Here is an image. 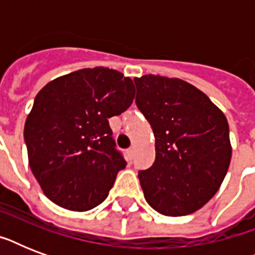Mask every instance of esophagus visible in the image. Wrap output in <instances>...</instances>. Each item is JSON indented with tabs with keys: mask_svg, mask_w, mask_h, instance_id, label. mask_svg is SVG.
<instances>
[{
	"mask_svg": "<svg viewBox=\"0 0 255 255\" xmlns=\"http://www.w3.org/2000/svg\"><path fill=\"white\" fill-rule=\"evenodd\" d=\"M133 156H135V149H133V148H129V149H127V159L132 160L133 159Z\"/></svg>",
	"mask_w": 255,
	"mask_h": 255,
	"instance_id": "esophagus-1",
	"label": "esophagus"
}]
</instances>
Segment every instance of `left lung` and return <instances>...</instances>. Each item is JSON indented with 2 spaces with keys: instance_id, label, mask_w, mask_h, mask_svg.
Instances as JSON below:
<instances>
[{
  "instance_id": "1",
  "label": "left lung",
  "mask_w": 255,
  "mask_h": 255,
  "mask_svg": "<svg viewBox=\"0 0 255 255\" xmlns=\"http://www.w3.org/2000/svg\"><path fill=\"white\" fill-rule=\"evenodd\" d=\"M133 82L136 106L155 135V163L139 172L144 197L164 216L194 213L217 193L229 168L226 116L204 92L178 78L149 74Z\"/></svg>"
}]
</instances>
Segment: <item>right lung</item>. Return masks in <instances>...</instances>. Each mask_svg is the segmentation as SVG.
Listing matches in <instances>:
<instances>
[{
	"mask_svg": "<svg viewBox=\"0 0 255 255\" xmlns=\"http://www.w3.org/2000/svg\"><path fill=\"white\" fill-rule=\"evenodd\" d=\"M133 82L107 67L82 69L49 82L23 129L30 169L61 208L86 212L107 198L126 160L108 119L133 102Z\"/></svg>",
	"mask_w": 255,
	"mask_h": 255,
	"instance_id": "1",
	"label": "right lung"
}]
</instances>
